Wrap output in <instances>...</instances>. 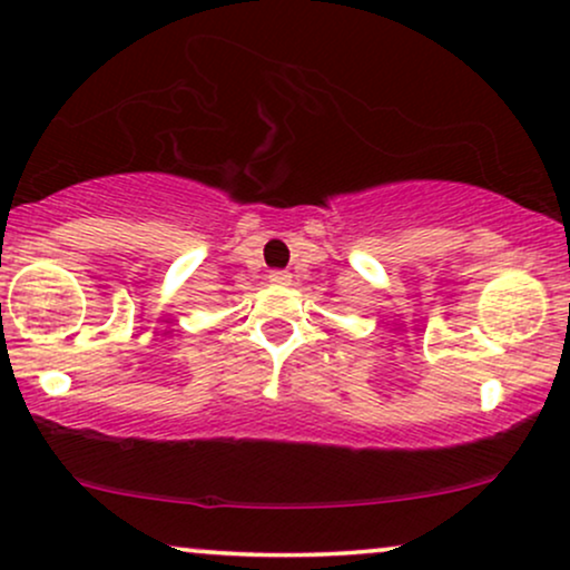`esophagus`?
Listing matches in <instances>:
<instances>
[{
  "label": "esophagus",
  "mask_w": 570,
  "mask_h": 570,
  "mask_svg": "<svg viewBox=\"0 0 570 570\" xmlns=\"http://www.w3.org/2000/svg\"><path fill=\"white\" fill-rule=\"evenodd\" d=\"M269 283H274V285H291V272L274 269V272L269 274Z\"/></svg>",
  "instance_id": "obj_1"
}]
</instances>
